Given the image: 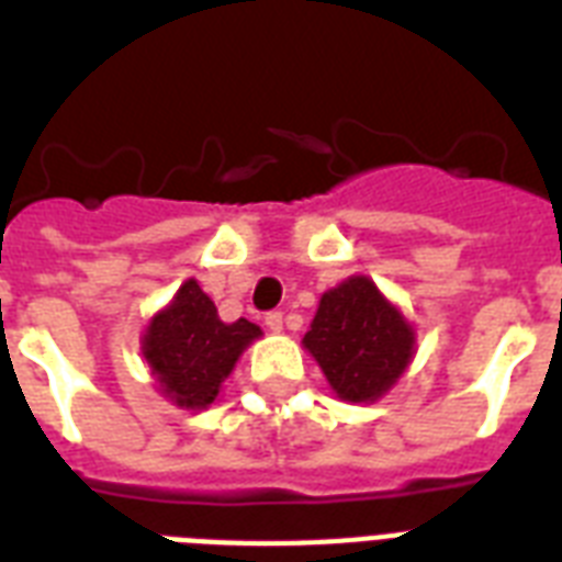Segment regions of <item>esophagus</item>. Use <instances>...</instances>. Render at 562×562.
<instances>
[{
  "label": "esophagus",
  "mask_w": 562,
  "mask_h": 562,
  "mask_svg": "<svg viewBox=\"0 0 562 562\" xmlns=\"http://www.w3.org/2000/svg\"><path fill=\"white\" fill-rule=\"evenodd\" d=\"M265 326H268L271 333H280V329H282V312H268V315H265Z\"/></svg>",
  "instance_id": "34e87169"
}]
</instances>
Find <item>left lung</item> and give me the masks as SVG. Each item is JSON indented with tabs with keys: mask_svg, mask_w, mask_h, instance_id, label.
I'll list each match as a JSON object with an SVG mask.
<instances>
[{
	"mask_svg": "<svg viewBox=\"0 0 562 562\" xmlns=\"http://www.w3.org/2000/svg\"><path fill=\"white\" fill-rule=\"evenodd\" d=\"M341 400L373 402L408 368L414 333L368 277L326 291L303 338Z\"/></svg>",
	"mask_w": 562,
	"mask_h": 562,
	"instance_id": "1",
	"label": "left lung"
}]
</instances>
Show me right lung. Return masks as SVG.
<instances>
[{
  "label": "right lung",
  "instance_id": "1",
  "mask_svg": "<svg viewBox=\"0 0 562 562\" xmlns=\"http://www.w3.org/2000/svg\"><path fill=\"white\" fill-rule=\"evenodd\" d=\"M256 335H262L259 326L245 317L224 324L215 303L189 280L180 285L171 306L151 321L143 352L169 400L187 408H206Z\"/></svg>",
  "mask_w": 562,
  "mask_h": 562
}]
</instances>
